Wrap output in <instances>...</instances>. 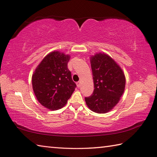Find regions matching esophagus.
Segmentation results:
<instances>
[{
  "label": "esophagus",
  "instance_id": "esophagus-1",
  "mask_svg": "<svg viewBox=\"0 0 157 157\" xmlns=\"http://www.w3.org/2000/svg\"><path fill=\"white\" fill-rule=\"evenodd\" d=\"M76 84H77V86H78V88H79L81 86V82H78L76 83Z\"/></svg>",
  "mask_w": 157,
  "mask_h": 157
}]
</instances>
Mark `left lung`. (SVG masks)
Masks as SVG:
<instances>
[{
    "label": "left lung",
    "mask_w": 157,
    "mask_h": 157,
    "mask_svg": "<svg viewBox=\"0 0 157 157\" xmlns=\"http://www.w3.org/2000/svg\"><path fill=\"white\" fill-rule=\"evenodd\" d=\"M94 92L85 98L93 112L106 113L114 108L125 90V77L122 69L111 56L98 52L90 56Z\"/></svg>",
    "instance_id": "left-lung-1"
}]
</instances>
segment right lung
<instances>
[{
	"label": "right lung",
	"mask_w": 157,
	"mask_h": 157,
	"mask_svg": "<svg viewBox=\"0 0 157 157\" xmlns=\"http://www.w3.org/2000/svg\"><path fill=\"white\" fill-rule=\"evenodd\" d=\"M70 57L59 51L50 52L32 75V88L36 98L51 111L63 108L76 88L67 67Z\"/></svg>",
	"instance_id": "obj_1"
}]
</instances>
